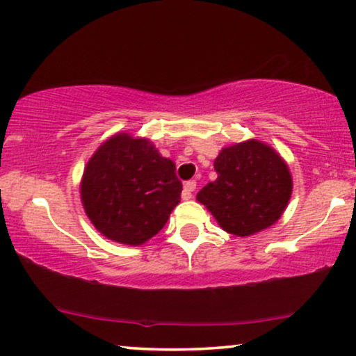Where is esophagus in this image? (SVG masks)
Wrapping results in <instances>:
<instances>
[{"instance_id":"34e87169","label":"esophagus","mask_w":356,"mask_h":356,"mask_svg":"<svg viewBox=\"0 0 356 356\" xmlns=\"http://www.w3.org/2000/svg\"><path fill=\"white\" fill-rule=\"evenodd\" d=\"M197 188V182L195 181H188L184 184V191H182V198L184 200H191L192 198V193L195 192Z\"/></svg>"}]
</instances>
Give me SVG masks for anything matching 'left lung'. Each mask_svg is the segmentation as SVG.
Masks as SVG:
<instances>
[{"mask_svg":"<svg viewBox=\"0 0 356 356\" xmlns=\"http://www.w3.org/2000/svg\"><path fill=\"white\" fill-rule=\"evenodd\" d=\"M218 179L197 193L226 233L245 238L275 225L291 197L290 169L259 140L222 148L215 159Z\"/></svg>","mask_w":356,"mask_h":356,"instance_id":"obj_1","label":"left lung"}]
</instances>
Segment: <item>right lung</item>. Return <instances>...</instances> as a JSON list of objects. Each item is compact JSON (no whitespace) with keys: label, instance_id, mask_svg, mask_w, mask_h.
<instances>
[{"label":"right lung","instance_id":"right-lung-1","mask_svg":"<svg viewBox=\"0 0 356 356\" xmlns=\"http://www.w3.org/2000/svg\"><path fill=\"white\" fill-rule=\"evenodd\" d=\"M175 164L146 138L117 134L99 146L84 169L81 202L107 239L140 245L163 229L181 202Z\"/></svg>","mask_w":356,"mask_h":356}]
</instances>
